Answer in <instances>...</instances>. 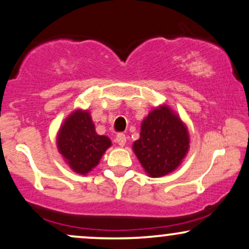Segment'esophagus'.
Here are the masks:
<instances>
[{
	"mask_svg": "<svg viewBox=\"0 0 249 249\" xmlns=\"http://www.w3.org/2000/svg\"><path fill=\"white\" fill-rule=\"evenodd\" d=\"M116 142L118 143V145L120 146H124L125 143H126V136L124 133H118L116 136Z\"/></svg>",
	"mask_w": 249,
	"mask_h": 249,
	"instance_id": "obj_1",
	"label": "esophagus"
}]
</instances>
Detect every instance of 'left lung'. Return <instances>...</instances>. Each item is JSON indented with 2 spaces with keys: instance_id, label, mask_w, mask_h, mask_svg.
<instances>
[{
  "instance_id": "left-lung-1",
  "label": "left lung",
  "mask_w": 249,
  "mask_h": 249,
  "mask_svg": "<svg viewBox=\"0 0 249 249\" xmlns=\"http://www.w3.org/2000/svg\"><path fill=\"white\" fill-rule=\"evenodd\" d=\"M132 147L146 174L162 177L182 163L189 150V133L169 106L160 105L142 122L141 137Z\"/></svg>"
}]
</instances>
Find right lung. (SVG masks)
<instances>
[{"label": "right lung", "instance_id": "right-lung-1", "mask_svg": "<svg viewBox=\"0 0 249 249\" xmlns=\"http://www.w3.org/2000/svg\"><path fill=\"white\" fill-rule=\"evenodd\" d=\"M56 145L65 162L75 173L89 174L111 146L110 138L95 132L89 111L76 110L60 127Z\"/></svg>", "mask_w": 249, "mask_h": 249}]
</instances>
